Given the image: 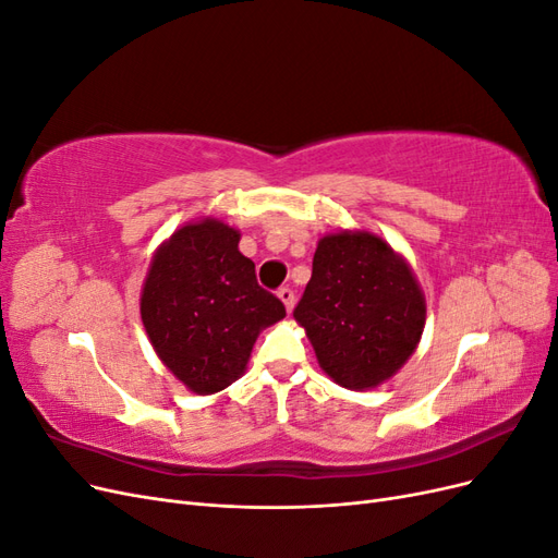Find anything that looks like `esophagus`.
Masks as SVG:
<instances>
[{
    "label": "esophagus",
    "mask_w": 558,
    "mask_h": 558,
    "mask_svg": "<svg viewBox=\"0 0 558 558\" xmlns=\"http://www.w3.org/2000/svg\"><path fill=\"white\" fill-rule=\"evenodd\" d=\"M279 300L283 302V307H286V312H293V307H295V293L289 289V286H283V289H279Z\"/></svg>",
    "instance_id": "34e87169"
}]
</instances>
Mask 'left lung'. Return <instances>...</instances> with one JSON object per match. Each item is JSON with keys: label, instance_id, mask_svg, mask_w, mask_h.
Wrapping results in <instances>:
<instances>
[{"label": "left lung", "instance_id": "left-lung-1", "mask_svg": "<svg viewBox=\"0 0 558 558\" xmlns=\"http://www.w3.org/2000/svg\"><path fill=\"white\" fill-rule=\"evenodd\" d=\"M318 365L344 388L391 379L426 326V298L400 253L365 230L318 240L312 279L293 312Z\"/></svg>", "mask_w": 558, "mask_h": 558}]
</instances>
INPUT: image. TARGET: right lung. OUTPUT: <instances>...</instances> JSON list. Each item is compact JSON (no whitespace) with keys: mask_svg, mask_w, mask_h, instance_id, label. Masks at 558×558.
I'll use <instances>...</instances> for the list:
<instances>
[{"mask_svg":"<svg viewBox=\"0 0 558 558\" xmlns=\"http://www.w3.org/2000/svg\"><path fill=\"white\" fill-rule=\"evenodd\" d=\"M142 324L158 359L197 396L238 381L263 328L286 316L240 253V230L218 218L181 226L150 260Z\"/></svg>","mask_w":558,"mask_h":558,"instance_id":"obj_1","label":"right lung"}]
</instances>
